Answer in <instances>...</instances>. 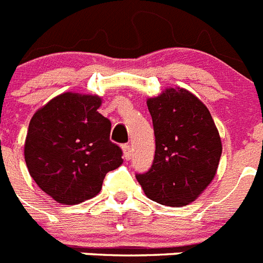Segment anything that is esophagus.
Wrapping results in <instances>:
<instances>
[{"label": "esophagus", "instance_id": "34e87169", "mask_svg": "<svg viewBox=\"0 0 263 263\" xmlns=\"http://www.w3.org/2000/svg\"><path fill=\"white\" fill-rule=\"evenodd\" d=\"M122 152H124V158L126 160H129L130 158H132V155H133V150H132V147H130V145L122 146Z\"/></svg>", "mask_w": 263, "mask_h": 263}]
</instances>
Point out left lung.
Returning <instances> with one entry per match:
<instances>
[{
  "instance_id": "obj_1",
  "label": "left lung",
  "mask_w": 263,
  "mask_h": 263,
  "mask_svg": "<svg viewBox=\"0 0 263 263\" xmlns=\"http://www.w3.org/2000/svg\"><path fill=\"white\" fill-rule=\"evenodd\" d=\"M155 136L152 168L137 180L146 196L168 206L192 203L211 184L222 145L210 110L184 88L147 99Z\"/></svg>"
}]
</instances>
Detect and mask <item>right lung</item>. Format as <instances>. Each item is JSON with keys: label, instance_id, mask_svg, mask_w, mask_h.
<instances>
[{"label": "right lung", "instance_id": "add662e5", "mask_svg": "<svg viewBox=\"0 0 263 263\" xmlns=\"http://www.w3.org/2000/svg\"><path fill=\"white\" fill-rule=\"evenodd\" d=\"M96 95L66 92L34 113L25 141L31 178L55 201L73 205L96 196L104 178L122 164L110 142V121L97 109Z\"/></svg>", "mask_w": 263, "mask_h": 263}]
</instances>
